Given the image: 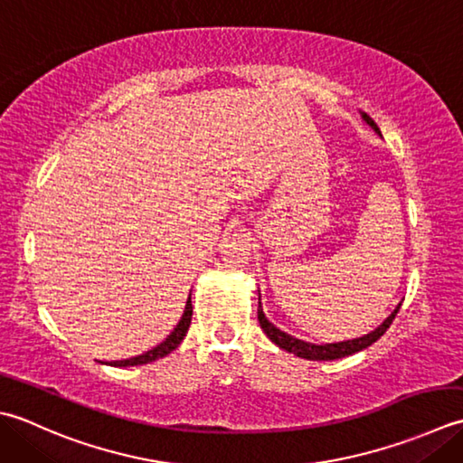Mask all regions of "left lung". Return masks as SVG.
<instances>
[{"instance_id":"left-lung-1","label":"left lung","mask_w":463,"mask_h":463,"mask_svg":"<svg viewBox=\"0 0 463 463\" xmlns=\"http://www.w3.org/2000/svg\"><path fill=\"white\" fill-rule=\"evenodd\" d=\"M362 119L365 121L367 126H370L377 136H382L380 128L375 126V121L367 116V113L362 111ZM258 319H260V326L263 329V334H266L273 344H276L279 350H286L289 354H294L298 357H304V360H314V362H329V360H339V357H345V355H352L365 350V347H370L372 344H375L377 339H380L385 332H388V327L392 326L395 314L400 311V306L395 307L392 314L383 319L382 326H377L373 332L365 334L362 337H354V339H345V342H335V344H311V342H304V339H298L294 335H289L286 332H281L279 327L273 326L269 319L266 317L261 309V301H258Z\"/></svg>"}]
</instances>
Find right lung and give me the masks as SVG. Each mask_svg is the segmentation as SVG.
I'll return each mask as SVG.
<instances>
[{
  "label": "right lung",
  "instance_id": "1",
  "mask_svg": "<svg viewBox=\"0 0 463 463\" xmlns=\"http://www.w3.org/2000/svg\"><path fill=\"white\" fill-rule=\"evenodd\" d=\"M192 296V294H190ZM192 298H187L185 301V309H184V316L182 319H179L177 326L174 327V332L169 334L162 344L152 347V350L141 354V355H136V357H129V360H121V362H111L109 365H116V367H128V365H144V364H149V362H156L159 360V357H165L167 354H172L175 347L182 344V339L185 337L187 329H190V324H192Z\"/></svg>",
  "mask_w": 463,
  "mask_h": 463
}]
</instances>
